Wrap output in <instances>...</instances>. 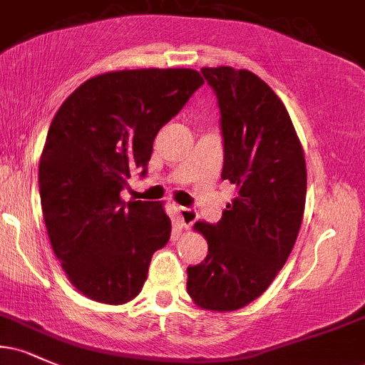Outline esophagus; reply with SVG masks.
<instances>
[{
	"label": "esophagus",
	"mask_w": 365,
	"mask_h": 365,
	"mask_svg": "<svg viewBox=\"0 0 365 365\" xmlns=\"http://www.w3.org/2000/svg\"><path fill=\"white\" fill-rule=\"evenodd\" d=\"M177 212H178V217H180V223H182V226H185V228H190V226L195 223L197 212L194 211V209L177 207Z\"/></svg>",
	"instance_id": "1"
}]
</instances>
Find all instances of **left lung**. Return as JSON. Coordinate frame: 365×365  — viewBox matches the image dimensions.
Instances as JSON below:
<instances>
[{"instance_id":"8db88e82","label":"left lung","mask_w":365,"mask_h":365,"mask_svg":"<svg viewBox=\"0 0 365 365\" xmlns=\"http://www.w3.org/2000/svg\"><path fill=\"white\" fill-rule=\"evenodd\" d=\"M200 72L220 103L221 178L235 195L216 225H194L207 255L187 269V293L197 307L230 312L261 297L287 262L302 225L307 170L290 115L266 82L232 66Z\"/></svg>"}]
</instances>
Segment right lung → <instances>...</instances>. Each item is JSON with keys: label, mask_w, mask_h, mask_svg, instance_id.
Masks as SVG:
<instances>
[{"label": "right lung", "mask_w": 365, "mask_h": 365, "mask_svg": "<svg viewBox=\"0 0 365 365\" xmlns=\"http://www.w3.org/2000/svg\"><path fill=\"white\" fill-rule=\"evenodd\" d=\"M204 83L192 68L106 72L78 86L49 127L39 163L48 237L68 282L87 299L121 305L139 295L149 262L170 240L163 202L121 199L153 142Z\"/></svg>", "instance_id": "obj_1"}]
</instances>
